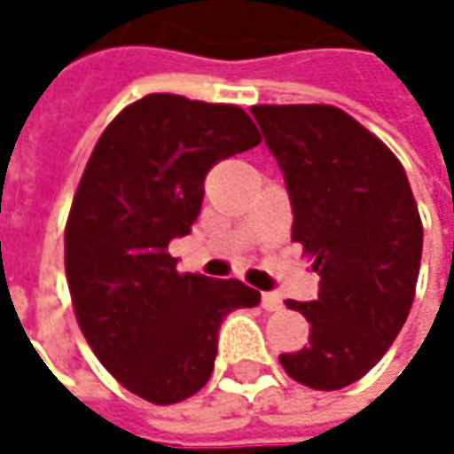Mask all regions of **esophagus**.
<instances>
[{"mask_svg": "<svg viewBox=\"0 0 454 454\" xmlns=\"http://www.w3.org/2000/svg\"><path fill=\"white\" fill-rule=\"evenodd\" d=\"M281 305H284L281 294H276V292H265V294H262V308H265L268 313H276V310H281Z\"/></svg>", "mask_w": 454, "mask_h": 454, "instance_id": "esophagus-1", "label": "esophagus"}]
</instances>
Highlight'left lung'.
Segmentation results:
<instances>
[{"mask_svg": "<svg viewBox=\"0 0 454 454\" xmlns=\"http://www.w3.org/2000/svg\"><path fill=\"white\" fill-rule=\"evenodd\" d=\"M284 170L292 239L313 260V302L286 300L310 323V344L281 355L284 371L320 392L363 379L408 320L423 223L395 152L333 105H254Z\"/></svg>", "mask_w": 454, "mask_h": 454, "instance_id": "1", "label": "left lung"}]
</instances>
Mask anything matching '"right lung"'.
Returning a JSON list of instances; mask_svg holds the SVG:
<instances>
[{"instance_id": "1", "label": "right lung", "mask_w": 454, "mask_h": 454, "mask_svg": "<svg viewBox=\"0 0 454 454\" xmlns=\"http://www.w3.org/2000/svg\"><path fill=\"white\" fill-rule=\"evenodd\" d=\"M262 138L236 105L146 94L99 137L65 223L75 320L99 363L146 403L176 405L213 376L218 328L260 292L178 273L168 244L200 215L205 176Z\"/></svg>"}]
</instances>
